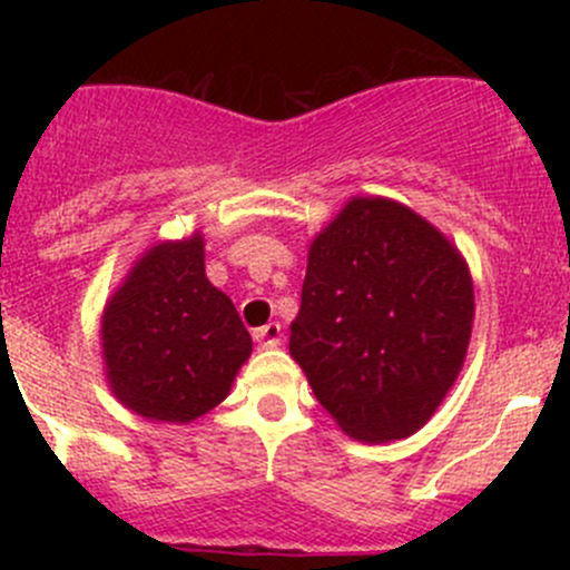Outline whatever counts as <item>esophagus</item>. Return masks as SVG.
I'll use <instances>...</instances> for the list:
<instances>
[{"label": "esophagus", "mask_w": 570, "mask_h": 570, "mask_svg": "<svg viewBox=\"0 0 570 570\" xmlns=\"http://www.w3.org/2000/svg\"><path fill=\"white\" fill-rule=\"evenodd\" d=\"M254 340H257V345L263 351L278 348V345H281V324L278 322H271V324L259 326V330L254 332Z\"/></svg>", "instance_id": "obj_1"}]
</instances>
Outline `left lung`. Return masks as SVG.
<instances>
[{"mask_svg":"<svg viewBox=\"0 0 570 570\" xmlns=\"http://www.w3.org/2000/svg\"><path fill=\"white\" fill-rule=\"evenodd\" d=\"M474 322L466 259L391 198H351L307 248L289 353L353 440L426 426L453 389Z\"/></svg>","mask_w":570,"mask_h":570,"instance_id":"obj_1","label":"left lung"}]
</instances>
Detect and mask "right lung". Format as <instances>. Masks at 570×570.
I'll return each instance as SVG.
<instances>
[{
    "label": "right lung",
    "mask_w": 570,
    "mask_h": 570,
    "mask_svg": "<svg viewBox=\"0 0 570 570\" xmlns=\"http://www.w3.org/2000/svg\"><path fill=\"white\" fill-rule=\"evenodd\" d=\"M101 348L112 394L147 421L193 423L230 394L252 337L206 278L200 233L136 259L104 307Z\"/></svg>",
    "instance_id": "1"
}]
</instances>
